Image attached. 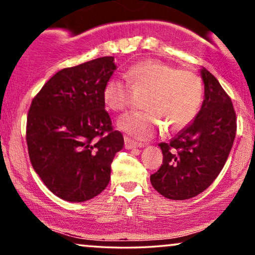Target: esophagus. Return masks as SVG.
Wrapping results in <instances>:
<instances>
[{"label": "esophagus", "instance_id": "1", "mask_svg": "<svg viewBox=\"0 0 255 255\" xmlns=\"http://www.w3.org/2000/svg\"><path fill=\"white\" fill-rule=\"evenodd\" d=\"M141 142H135L134 140L129 139V137L125 136V147L128 148V150H130V148H136V147H142Z\"/></svg>", "mask_w": 255, "mask_h": 255}]
</instances>
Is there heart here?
<instances>
[{
  "label": "heart",
  "mask_w": 255,
  "mask_h": 255,
  "mask_svg": "<svg viewBox=\"0 0 255 255\" xmlns=\"http://www.w3.org/2000/svg\"><path fill=\"white\" fill-rule=\"evenodd\" d=\"M128 84L110 78L103 87V101L114 111H122L129 103L133 91H146L141 99L145 110L131 111L118 121L120 129L137 139H147L163 125L169 129L187 127L203 102V84L195 73L162 62L159 60L140 61L126 72Z\"/></svg>",
  "instance_id": "obj_1"
}]
</instances>
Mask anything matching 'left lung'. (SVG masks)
I'll return each mask as SVG.
<instances>
[{
	"label": "left lung",
	"instance_id": "obj_1",
	"mask_svg": "<svg viewBox=\"0 0 255 255\" xmlns=\"http://www.w3.org/2000/svg\"><path fill=\"white\" fill-rule=\"evenodd\" d=\"M205 98L197 118L169 142H160L163 164L151 175L163 197H197L216 180L227 162L236 135V114L229 96L213 75L200 71Z\"/></svg>",
	"mask_w": 255,
	"mask_h": 255
}]
</instances>
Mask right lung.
Listing matches in <instances>:
<instances>
[{
	"label": "right lung",
	"mask_w": 255,
	"mask_h": 255,
	"mask_svg": "<svg viewBox=\"0 0 255 255\" xmlns=\"http://www.w3.org/2000/svg\"><path fill=\"white\" fill-rule=\"evenodd\" d=\"M115 71L113 56L64 68L32 101L26 126L31 164L63 200L83 203L101 194L124 147L103 101V87Z\"/></svg>",
	"instance_id": "1"
}]
</instances>
